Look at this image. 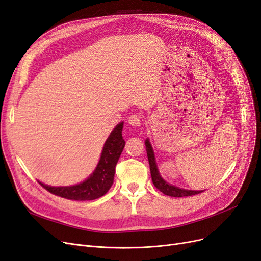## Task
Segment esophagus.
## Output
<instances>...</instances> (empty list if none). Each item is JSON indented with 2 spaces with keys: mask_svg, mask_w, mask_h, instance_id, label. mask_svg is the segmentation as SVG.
I'll return each mask as SVG.
<instances>
[{
  "mask_svg": "<svg viewBox=\"0 0 261 261\" xmlns=\"http://www.w3.org/2000/svg\"><path fill=\"white\" fill-rule=\"evenodd\" d=\"M143 117L141 114H132L129 118H128V122L129 124H131L132 127H140L142 123Z\"/></svg>",
  "mask_w": 261,
  "mask_h": 261,
  "instance_id": "1",
  "label": "esophagus"
}]
</instances>
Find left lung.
<instances>
[{
    "instance_id": "1",
    "label": "left lung",
    "mask_w": 261,
    "mask_h": 261,
    "mask_svg": "<svg viewBox=\"0 0 261 261\" xmlns=\"http://www.w3.org/2000/svg\"><path fill=\"white\" fill-rule=\"evenodd\" d=\"M146 145V150H147V156H148V161H149V166H150V174H151V179L154 187L161 191L163 194L168 195V196H173V197H185V196H192L195 194H199L203 191H191V190H185V189H179L177 187H174L172 185H168L167 182L161 178V176L159 175L156 164L154 161V154L152 151V147L148 141L145 142Z\"/></svg>"
}]
</instances>
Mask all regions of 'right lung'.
Returning a JSON list of instances; mask_svg holds the SVG:
<instances>
[{"label": "right lung", "mask_w": 261, "mask_h": 261, "mask_svg": "<svg viewBox=\"0 0 261 261\" xmlns=\"http://www.w3.org/2000/svg\"><path fill=\"white\" fill-rule=\"evenodd\" d=\"M122 127L123 122H120L112 131L105 144L95 172L84 182L72 187L59 188L49 187L41 182L39 185L50 193L70 200H94L107 194L114 181L115 167L124 147L121 133Z\"/></svg>", "instance_id": "add662e5"}]
</instances>
